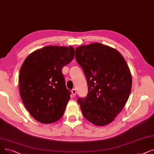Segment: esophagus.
<instances>
[{
	"label": "esophagus",
	"instance_id": "obj_1",
	"mask_svg": "<svg viewBox=\"0 0 154 154\" xmlns=\"http://www.w3.org/2000/svg\"><path fill=\"white\" fill-rule=\"evenodd\" d=\"M71 92H72V95H73V96H75V94H76V89H73L71 91Z\"/></svg>",
	"mask_w": 154,
	"mask_h": 154
}]
</instances>
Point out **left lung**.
Returning a JSON list of instances; mask_svg holds the SVG:
<instances>
[{
    "instance_id": "obj_1",
    "label": "left lung",
    "mask_w": 154,
    "mask_h": 154,
    "mask_svg": "<svg viewBox=\"0 0 154 154\" xmlns=\"http://www.w3.org/2000/svg\"><path fill=\"white\" fill-rule=\"evenodd\" d=\"M75 58L85 75L88 94L77 102L85 118L96 126L111 123L128 101L131 72L118 50L99 43L75 48Z\"/></svg>"
}]
</instances>
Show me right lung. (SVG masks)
I'll list each match as a JSON object with an SVG mask.
<instances>
[{
	"instance_id": "add662e5",
	"label": "right lung",
	"mask_w": 154,
	"mask_h": 154,
	"mask_svg": "<svg viewBox=\"0 0 154 154\" xmlns=\"http://www.w3.org/2000/svg\"><path fill=\"white\" fill-rule=\"evenodd\" d=\"M72 46H46L31 53L19 72L23 103L36 121L45 124L60 119L70 99L62 70L74 58Z\"/></svg>"
}]
</instances>
